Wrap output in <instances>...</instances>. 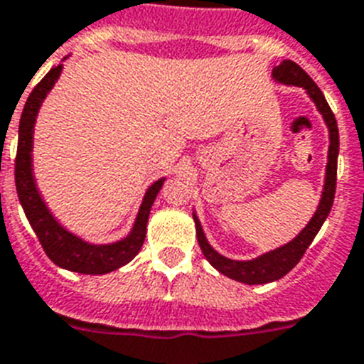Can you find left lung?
Masks as SVG:
<instances>
[{
    "label": "left lung",
    "instance_id": "1",
    "mask_svg": "<svg viewBox=\"0 0 364 364\" xmlns=\"http://www.w3.org/2000/svg\"><path fill=\"white\" fill-rule=\"evenodd\" d=\"M271 77L278 84L284 86H295L302 87L306 91L311 102L317 106V112L321 113L324 119V124L328 126V135H330V146H328V163H326V176H324V186H322L321 200H318L317 210L311 216V220L306 223V227L300 230L299 235L287 243L280 245L277 249H271L267 252H262L257 258L251 260H232L216 251V249L208 243L205 230L201 227V221L192 210V218L196 223V235H198V242L203 251L205 258L208 264L213 265L214 269L220 271L221 274L232 278L236 282L247 284V286H255V284H269L274 280H280L284 274L295 267L300 262V258L304 257L306 249L309 247V243L314 242L317 232L321 230L322 223L326 221L328 214L331 210L335 198V181H337V156H339V129H337V121L335 115L331 113L330 106H328L326 99L322 91L318 90L308 73L304 69L296 65L291 60H282L280 64L274 65L271 71Z\"/></svg>",
    "mask_w": 364,
    "mask_h": 364
}]
</instances>
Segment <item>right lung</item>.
<instances>
[{"label":"right lung","instance_id":"add662e5","mask_svg":"<svg viewBox=\"0 0 364 364\" xmlns=\"http://www.w3.org/2000/svg\"><path fill=\"white\" fill-rule=\"evenodd\" d=\"M69 55L64 60H68ZM62 60V62H64ZM64 64H58L47 73L42 82L38 84L25 102L23 113L18 129V154H16V191L23 207V213L29 220L31 227L36 232L47 257L58 267L82 274H106L129 264L137 257L146 238V225L150 218L151 205L159 194L164 179L161 178L151 183L144 192L139 213L135 216L134 225L124 238L109 243H93L80 238L78 235L65 229L50 213L43 200L42 192L36 185L33 164L34 148V126H36L38 113L43 100L50 90L55 87L62 75Z\"/></svg>","mask_w":364,"mask_h":364}]
</instances>
